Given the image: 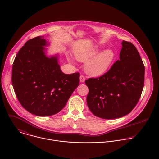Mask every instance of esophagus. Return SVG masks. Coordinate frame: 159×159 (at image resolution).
I'll return each instance as SVG.
<instances>
[{"instance_id":"esophagus-1","label":"esophagus","mask_w":159,"mask_h":159,"mask_svg":"<svg viewBox=\"0 0 159 159\" xmlns=\"http://www.w3.org/2000/svg\"><path fill=\"white\" fill-rule=\"evenodd\" d=\"M85 77H84V75H81L80 76V82L83 83V82H85Z\"/></svg>"}]
</instances>
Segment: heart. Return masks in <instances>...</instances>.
<instances>
[{"instance_id": "heart-1", "label": "heart", "mask_w": 159, "mask_h": 159, "mask_svg": "<svg viewBox=\"0 0 159 159\" xmlns=\"http://www.w3.org/2000/svg\"><path fill=\"white\" fill-rule=\"evenodd\" d=\"M99 52V48L95 47L80 50L75 53L79 61L82 62L87 61L84 69L86 73L90 75H103L107 71L115 60V54L112 50H106L98 54Z\"/></svg>"}]
</instances>
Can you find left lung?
I'll return each mask as SVG.
<instances>
[{
	"label": "left lung",
	"instance_id": "8db88e82",
	"mask_svg": "<svg viewBox=\"0 0 159 159\" xmlns=\"http://www.w3.org/2000/svg\"><path fill=\"white\" fill-rule=\"evenodd\" d=\"M120 60L104 75L89 78L87 106L93 114L106 120L123 117L138 103L144 86L145 66L134 45L123 41Z\"/></svg>",
	"mask_w": 159,
	"mask_h": 159
}]
</instances>
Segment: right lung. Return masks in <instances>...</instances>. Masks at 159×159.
<instances>
[{
	"instance_id": "add662e5",
	"label": "right lung",
	"mask_w": 159,
	"mask_h": 159,
	"mask_svg": "<svg viewBox=\"0 0 159 159\" xmlns=\"http://www.w3.org/2000/svg\"><path fill=\"white\" fill-rule=\"evenodd\" d=\"M44 36L28 40L12 65V84L16 97L26 110L38 116L57 114L79 84L80 74L61 72L57 56L45 55Z\"/></svg>"
}]
</instances>
